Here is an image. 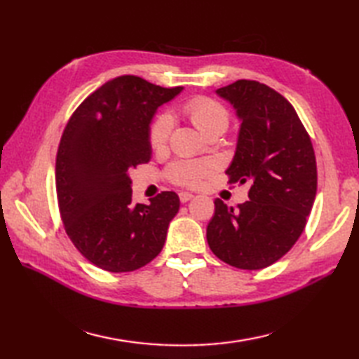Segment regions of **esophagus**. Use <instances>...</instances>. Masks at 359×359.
Masks as SVG:
<instances>
[{
    "instance_id": "34e87169",
    "label": "esophagus",
    "mask_w": 359,
    "mask_h": 359,
    "mask_svg": "<svg viewBox=\"0 0 359 359\" xmlns=\"http://www.w3.org/2000/svg\"><path fill=\"white\" fill-rule=\"evenodd\" d=\"M193 197H194V196L189 194V193H180V194H179V199H180L182 203H187L188 201H191Z\"/></svg>"
}]
</instances>
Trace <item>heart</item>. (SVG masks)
Listing matches in <instances>:
<instances>
[{"mask_svg":"<svg viewBox=\"0 0 359 359\" xmlns=\"http://www.w3.org/2000/svg\"><path fill=\"white\" fill-rule=\"evenodd\" d=\"M184 116L207 137L212 133L224 134L230 125V114L226 108L210 97H196L182 106ZM172 129V118L170 114L162 112L151 121L148 129V142L154 152L166 148ZM216 171L212 160H177L166 168V179L174 185L196 188L201 182Z\"/></svg>","mask_w":359,"mask_h":359,"instance_id":"heart-1","label":"heart"}]
</instances>
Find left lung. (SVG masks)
<instances>
[{
	"label": "left lung",
	"instance_id": "1",
	"mask_svg": "<svg viewBox=\"0 0 359 359\" xmlns=\"http://www.w3.org/2000/svg\"><path fill=\"white\" fill-rule=\"evenodd\" d=\"M242 120L238 148L226 170L230 184H248L238 208L215 201L207 241L220 261L261 270L288 253L313 207L318 171L310 135L285 97L256 80L217 89Z\"/></svg>",
	"mask_w": 359,
	"mask_h": 359
}]
</instances>
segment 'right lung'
Masks as SVG:
<instances>
[{
    "label": "right lung",
    "instance_id": "right-lung-1",
    "mask_svg": "<svg viewBox=\"0 0 359 359\" xmlns=\"http://www.w3.org/2000/svg\"><path fill=\"white\" fill-rule=\"evenodd\" d=\"M180 90L121 75L88 95L67 121L55 162L60 217L98 269L134 271L163 248L179 196L162 191L149 205L133 203L128 172L149 162L152 116Z\"/></svg>",
    "mask_w": 359,
    "mask_h": 359
}]
</instances>
